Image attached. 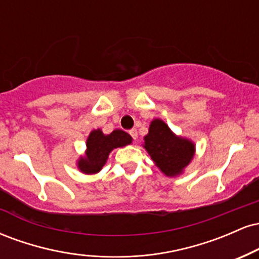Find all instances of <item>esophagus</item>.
Here are the masks:
<instances>
[{
    "label": "esophagus",
    "mask_w": 259,
    "mask_h": 259,
    "mask_svg": "<svg viewBox=\"0 0 259 259\" xmlns=\"http://www.w3.org/2000/svg\"><path fill=\"white\" fill-rule=\"evenodd\" d=\"M129 133H130V135H132V138H133L134 140L138 139V130H136V129H132Z\"/></svg>",
    "instance_id": "esophagus-1"
}]
</instances>
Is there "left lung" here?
Masks as SVG:
<instances>
[{
	"instance_id": "1",
	"label": "left lung",
	"mask_w": 259,
	"mask_h": 259,
	"mask_svg": "<svg viewBox=\"0 0 259 259\" xmlns=\"http://www.w3.org/2000/svg\"><path fill=\"white\" fill-rule=\"evenodd\" d=\"M142 147L150 154L156 167L170 178L183 174L196 153L194 141L177 135L159 118L151 121Z\"/></svg>"
}]
</instances>
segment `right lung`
<instances>
[{
	"label": "right lung",
	"mask_w": 259,
	"mask_h": 259,
	"mask_svg": "<svg viewBox=\"0 0 259 259\" xmlns=\"http://www.w3.org/2000/svg\"><path fill=\"white\" fill-rule=\"evenodd\" d=\"M133 138L120 129L113 130L106 135L101 129H95L89 134L86 140V150L76 160V167L82 174L94 175L101 171L108 159L109 153L114 148L130 145Z\"/></svg>",
	"instance_id": "1"
}]
</instances>
